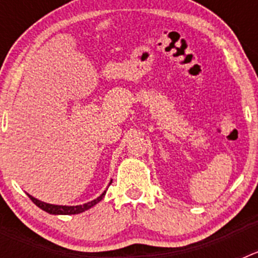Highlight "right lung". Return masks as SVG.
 <instances>
[{"instance_id": "add662e5", "label": "right lung", "mask_w": 258, "mask_h": 258, "mask_svg": "<svg viewBox=\"0 0 258 258\" xmlns=\"http://www.w3.org/2000/svg\"><path fill=\"white\" fill-rule=\"evenodd\" d=\"M104 194H106V191L102 194L101 197L97 198L95 200H93V202H89V203H86V204H83V206H74V207L54 206V204H47V203L37 200L36 198L31 197L29 194H28V197H29V199H31L32 202L35 203L36 206L38 207V208H41L42 211L47 212V213H50V214H79V213H81V212L88 211L89 208H92V207H94L97 203L101 202V200L103 199Z\"/></svg>"}]
</instances>
